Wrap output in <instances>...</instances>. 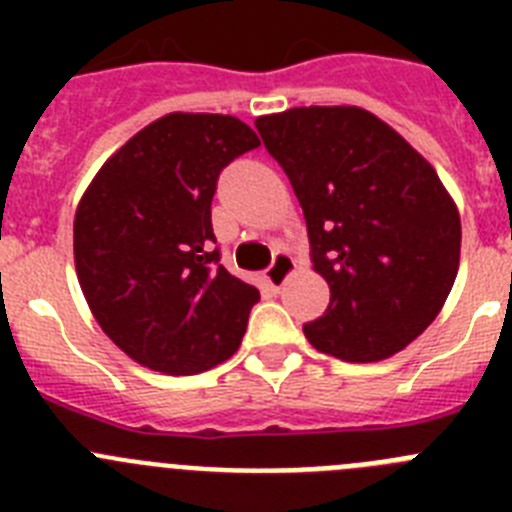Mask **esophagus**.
<instances>
[{
  "instance_id": "34e87169",
  "label": "esophagus",
  "mask_w": 512,
  "mask_h": 512,
  "mask_svg": "<svg viewBox=\"0 0 512 512\" xmlns=\"http://www.w3.org/2000/svg\"><path fill=\"white\" fill-rule=\"evenodd\" d=\"M295 269H297V264H295V259L289 256V253H284V251L274 253V261H271V266L266 269V282H269V287H274V289L284 287V282L292 277V271Z\"/></svg>"
}]
</instances>
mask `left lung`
Masks as SVG:
<instances>
[{
	"label": "left lung",
	"mask_w": 512,
	"mask_h": 512,
	"mask_svg": "<svg viewBox=\"0 0 512 512\" xmlns=\"http://www.w3.org/2000/svg\"><path fill=\"white\" fill-rule=\"evenodd\" d=\"M305 212L312 269L330 287L305 338L369 364L436 320L459 271L451 194L408 140L361 107H295L256 117Z\"/></svg>",
	"instance_id": "1"
}]
</instances>
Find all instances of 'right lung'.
<instances>
[{
    "label": "right lung",
    "instance_id": "right-lung-1",
    "mask_svg": "<svg viewBox=\"0 0 512 512\" xmlns=\"http://www.w3.org/2000/svg\"><path fill=\"white\" fill-rule=\"evenodd\" d=\"M256 146L238 117L171 112L112 153L76 207L89 310L153 372H207L241 346L259 289L220 264L210 207L220 171Z\"/></svg>",
    "mask_w": 512,
    "mask_h": 512
}]
</instances>
